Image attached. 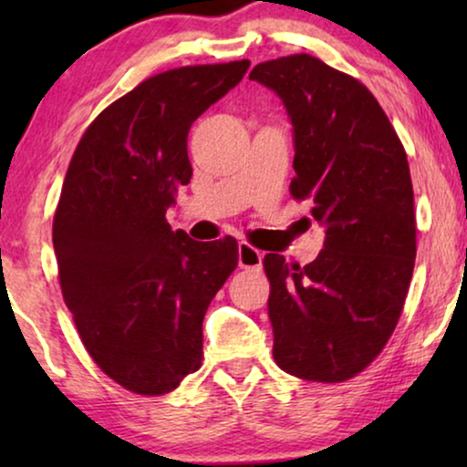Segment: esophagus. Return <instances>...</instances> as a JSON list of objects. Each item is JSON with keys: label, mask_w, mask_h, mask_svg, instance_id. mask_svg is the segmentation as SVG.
<instances>
[{"label": "esophagus", "mask_w": 467, "mask_h": 467, "mask_svg": "<svg viewBox=\"0 0 467 467\" xmlns=\"http://www.w3.org/2000/svg\"><path fill=\"white\" fill-rule=\"evenodd\" d=\"M261 264H264V253L253 248L246 242H240L238 244V265L246 267V270H259Z\"/></svg>", "instance_id": "obj_1"}]
</instances>
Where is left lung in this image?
Returning a JSON list of instances; mask_svg holds the SVG:
<instances>
[{"instance_id": "obj_1", "label": "left lung", "mask_w": 467, "mask_h": 467, "mask_svg": "<svg viewBox=\"0 0 467 467\" xmlns=\"http://www.w3.org/2000/svg\"><path fill=\"white\" fill-rule=\"evenodd\" d=\"M257 80L293 127L291 193L325 229L312 264L265 254L274 359L304 380L359 374L391 337L417 257L406 150L359 80L310 55L259 63Z\"/></svg>"}]
</instances>
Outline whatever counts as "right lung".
I'll list each match as a JSON object with an SVG mask.
<instances>
[{
	"label": "right lung",
	"instance_id": "add662e5",
	"mask_svg": "<svg viewBox=\"0 0 467 467\" xmlns=\"http://www.w3.org/2000/svg\"><path fill=\"white\" fill-rule=\"evenodd\" d=\"M251 61L144 80L88 125L53 221L61 293L93 361L119 385L163 395L200 369L202 323L238 265L234 238L195 242L165 221L193 168V120Z\"/></svg>",
	"mask_w": 467,
	"mask_h": 467
}]
</instances>
